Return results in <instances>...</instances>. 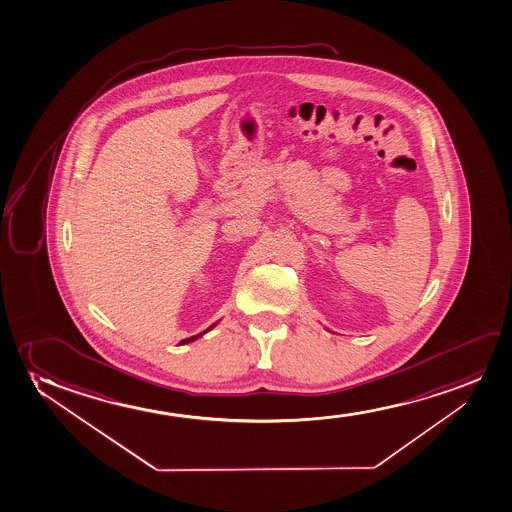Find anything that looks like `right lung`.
<instances>
[{
  "mask_svg": "<svg viewBox=\"0 0 512 512\" xmlns=\"http://www.w3.org/2000/svg\"><path fill=\"white\" fill-rule=\"evenodd\" d=\"M213 326H215V323H213L208 330H205V332L198 333V335H194V337H189V339H184L180 344H187V342H193V340L200 339L201 335H205L206 332H210L212 330Z\"/></svg>",
  "mask_w": 512,
  "mask_h": 512,
  "instance_id": "1",
  "label": "right lung"
}]
</instances>
